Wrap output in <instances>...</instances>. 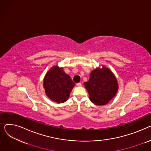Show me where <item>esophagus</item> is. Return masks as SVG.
Segmentation results:
<instances>
[{
  "label": "esophagus",
  "instance_id": "esophagus-1",
  "mask_svg": "<svg viewBox=\"0 0 151 151\" xmlns=\"http://www.w3.org/2000/svg\"><path fill=\"white\" fill-rule=\"evenodd\" d=\"M76 85L78 86H82V83H78L76 84Z\"/></svg>",
  "mask_w": 151,
  "mask_h": 151
}]
</instances>
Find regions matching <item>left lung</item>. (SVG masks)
Listing matches in <instances>:
<instances>
[{"instance_id":"left-lung-1","label":"left lung","mask_w":151,"mask_h":151,"mask_svg":"<svg viewBox=\"0 0 151 151\" xmlns=\"http://www.w3.org/2000/svg\"><path fill=\"white\" fill-rule=\"evenodd\" d=\"M91 101L96 105L108 104L116 94L118 84L116 78L108 68L103 67L93 70L90 79L84 83Z\"/></svg>"}]
</instances>
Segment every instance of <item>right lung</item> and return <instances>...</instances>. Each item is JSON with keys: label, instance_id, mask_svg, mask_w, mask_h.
Listing matches in <instances>:
<instances>
[{"label": "right lung", "instance_id": "add662e5", "mask_svg": "<svg viewBox=\"0 0 151 151\" xmlns=\"http://www.w3.org/2000/svg\"><path fill=\"white\" fill-rule=\"evenodd\" d=\"M75 84L63 70L58 66L52 67L48 71L43 82L47 96L58 104L68 100Z\"/></svg>", "mask_w": 151, "mask_h": 151}]
</instances>
